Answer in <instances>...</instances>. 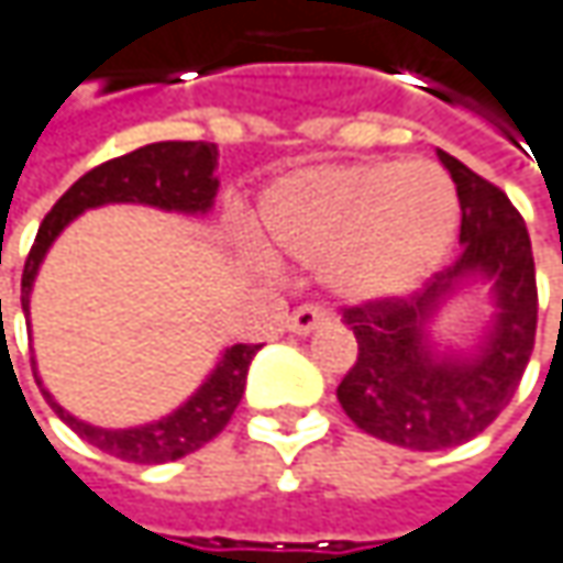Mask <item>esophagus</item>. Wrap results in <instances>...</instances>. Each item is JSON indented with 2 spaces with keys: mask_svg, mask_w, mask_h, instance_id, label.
<instances>
[{
  "mask_svg": "<svg viewBox=\"0 0 563 563\" xmlns=\"http://www.w3.org/2000/svg\"><path fill=\"white\" fill-rule=\"evenodd\" d=\"M330 320V313L327 310H320V307H298L291 317H288V333H295V336H307V333H313L320 323H327Z\"/></svg>",
  "mask_w": 563,
  "mask_h": 563,
  "instance_id": "34e87169",
  "label": "esophagus"
}]
</instances>
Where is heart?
I'll return each instance as SVG.
<instances>
[{"label": "heart", "instance_id": "b5f03b06", "mask_svg": "<svg viewBox=\"0 0 563 563\" xmlns=\"http://www.w3.org/2000/svg\"><path fill=\"white\" fill-rule=\"evenodd\" d=\"M459 230V191L435 163L298 169L262 191L253 240L272 262L320 265L342 303L400 301L442 265Z\"/></svg>", "mask_w": 563, "mask_h": 563}]
</instances>
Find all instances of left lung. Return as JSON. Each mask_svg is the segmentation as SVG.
Returning <instances> with one entry per match:
<instances>
[{
	"instance_id": "left-lung-1",
	"label": "left lung",
	"mask_w": 563,
	"mask_h": 563,
	"mask_svg": "<svg viewBox=\"0 0 563 563\" xmlns=\"http://www.w3.org/2000/svg\"><path fill=\"white\" fill-rule=\"evenodd\" d=\"M462 205V256L422 291L349 307L342 317L358 358L336 387L345 417L368 435L413 452L455 449L484 432L512 400L539 323L529 230L497 185L439 150ZM487 280L495 317L471 350L431 333L438 310L464 287Z\"/></svg>"
}]
</instances>
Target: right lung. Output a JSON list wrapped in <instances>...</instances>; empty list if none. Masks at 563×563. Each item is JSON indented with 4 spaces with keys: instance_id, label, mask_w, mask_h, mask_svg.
I'll return each instance as SVG.
<instances>
[{
    "instance_id": "obj_1",
    "label": "right lung",
    "mask_w": 563,
    "mask_h": 563,
    "mask_svg": "<svg viewBox=\"0 0 563 563\" xmlns=\"http://www.w3.org/2000/svg\"><path fill=\"white\" fill-rule=\"evenodd\" d=\"M218 146L205 141H163L146 143L134 153H124L118 159H108L96 169H89L79 181L69 185V191L51 208L44 218L34 246L24 262L21 275V307L27 317L31 288L37 278V268L54 246V240L76 221L82 211H92L101 205H150L159 211H176V214H208L218 198ZM260 345H227L211 368V375L201 382V387L176 407L169 417L131 429H101L86 420H76L69 410H63L54 400V394L44 387L34 362V378L44 390L47 404L57 410L73 432H79L86 442L96 449L134 464H163L176 462L181 455L198 452L205 442H211L223 426L230 422L243 390H246V372Z\"/></svg>"
}]
</instances>
